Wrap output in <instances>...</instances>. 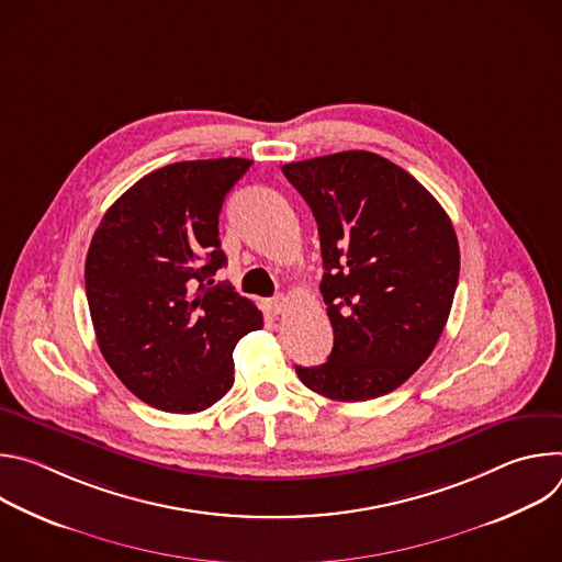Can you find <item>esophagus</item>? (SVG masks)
<instances>
[{"mask_svg":"<svg viewBox=\"0 0 562 562\" xmlns=\"http://www.w3.org/2000/svg\"><path fill=\"white\" fill-rule=\"evenodd\" d=\"M289 308V297H284V295H278V297H273L271 302H269V311L273 313V315H280V313H284Z\"/></svg>","mask_w":562,"mask_h":562,"instance_id":"esophagus-1","label":"esophagus"}]
</instances>
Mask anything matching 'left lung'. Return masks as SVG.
Masks as SVG:
<instances>
[{
	"label": "left lung",
	"mask_w": 562,
	"mask_h": 562,
	"mask_svg": "<svg viewBox=\"0 0 562 562\" xmlns=\"http://www.w3.org/2000/svg\"><path fill=\"white\" fill-rule=\"evenodd\" d=\"M282 173L317 222L334 327L329 360L295 373L340 403L380 397L420 369L447 325L460 273L453 224L416 178L369 150Z\"/></svg>",
	"instance_id": "obj_1"
}]
</instances>
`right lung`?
I'll use <instances>...</instances> for the list:
<instances>
[{
  "label": "right lung",
  "instance_id": "add662e5",
  "mask_svg": "<svg viewBox=\"0 0 562 562\" xmlns=\"http://www.w3.org/2000/svg\"><path fill=\"white\" fill-rule=\"evenodd\" d=\"M254 162L193 159L135 182L104 213L85 280L100 351L124 386L169 414H198L233 386V349L258 306L211 280L226 265L220 211Z\"/></svg>",
  "mask_w": 562,
  "mask_h": 562
}]
</instances>
